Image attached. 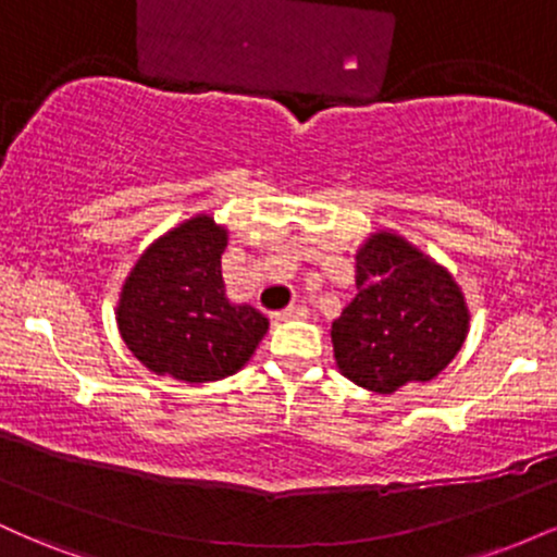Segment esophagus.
Instances as JSON below:
<instances>
[{
    "label": "esophagus",
    "instance_id": "obj_1",
    "mask_svg": "<svg viewBox=\"0 0 557 557\" xmlns=\"http://www.w3.org/2000/svg\"><path fill=\"white\" fill-rule=\"evenodd\" d=\"M306 314H309V311H306V306H287V309H283V311H274L272 314V319L274 322H290V319H306Z\"/></svg>",
    "mask_w": 557,
    "mask_h": 557
}]
</instances>
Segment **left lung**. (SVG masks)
Instances as JSON below:
<instances>
[{"mask_svg":"<svg viewBox=\"0 0 557 557\" xmlns=\"http://www.w3.org/2000/svg\"><path fill=\"white\" fill-rule=\"evenodd\" d=\"M356 296L332 322L341 372L372 393L426 382L469 332L461 287L400 235L376 233L356 253Z\"/></svg>","mask_w":557,"mask_h":557,"instance_id":"1","label":"left lung"}]
</instances>
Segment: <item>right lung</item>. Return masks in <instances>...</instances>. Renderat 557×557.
I'll return each mask as SVG.
<instances>
[{
    "label": "right lung",
    "instance_id": "add662e5",
    "mask_svg": "<svg viewBox=\"0 0 557 557\" xmlns=\"http://www.w3.org/2000/svg\"><path fill=\"white\" fill-rule=\"evenodd\" d=\"M225 246V227L198 214L151 243L127 274L117 327L146 369L198 385L251 359L270 322L253 306L227 300Z\"/></svg>",
    "mask_w": 557,
    "mask_h": 557
}]
</instances>
